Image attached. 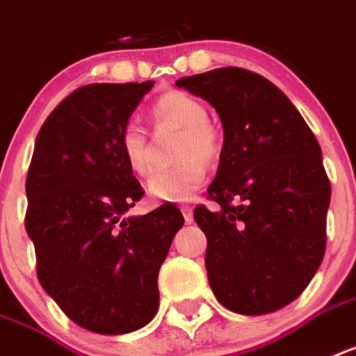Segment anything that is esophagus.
Returning a JSON list of instances; mask_svg holds the SVG:
<instances>
[{
	"label": "esophagus",
	"mask_w": 356,
	"mask_h": 356,
	"mask_svg": "<svg viewBox=\"0 0 356 356\" xmlns=\"http://www.w3.org/2000/svg\"><path fill=\"white\" fill-rule=\"evenodd\" d=\"M181 212H183V216H184V221H186L188 225L192 223V221H193L192 207H188V204H183V207H181Z\"/></svg>",
	"instance_id": "esophagus-1"
}]
</instances>
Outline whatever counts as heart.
<instances>
[{"instance_id": "obj_1", "label": "heart", "mask_w": 356, "mask_h": 356, "mask_svg": "<svg viewBox=\"0 0 356 356\" xmlns=\"http://www.w3.org/2000/svg\"><path fill=\"white\" fill-rule=\"evenodd\" d=\"M152 120L157 126L181 129L175 146L179 164L168 170H157L148 179V193L159 201H186L204 181L205 166H212L221 155L219 131L208 120V111L201 100L184 91H168L153 102ZM120 152L128 168L146 177L153 168L148 133L137 122H128L120 133Z\"/></svg>"}]
</instances>
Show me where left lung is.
I'll use <instances>...</instances> for the list:
<instances>
[{
	"label": "left lung",
	"mask_w": 356,
	"mask_h": 356,
	"mask_svg": "<svg viewBox=\"0 0 356 356\" xmlns=\"http://www.w3.org/2000/svg\"><path fill=\"white\" fill-rule=\"evenodd\" d=\"M175 83L212 104L225 131L208 186L219 210H193L210 287L234 313L278 311L303 293L325 252L331 184L318 140L261 74L221 67Z\"/></svg>",
	"instance_id": "8db88e82"
}]
</instances>
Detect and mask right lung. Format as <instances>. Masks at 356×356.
I'll return each instance as SVG.
<instances>
[{
  "mask_svg": "<svg viewBox=\"0 0 356 356\" xmlns=\"http://www.w3.org/2000/svg\"><path fill=\"white\" fill-rule=\"evenodd\" d=\"M153 82L89 83L58 104L38 133L25 228L38 280L80 327L124 334L159 309V268L184 218L166 203L126 212L144 195L120 152V133Z\"/></svg>",
  "mask_w": 356,
  "mask_h": 356,
  "instance_id": "obj_1",
  "label": "right lung"
}]
</instances>
